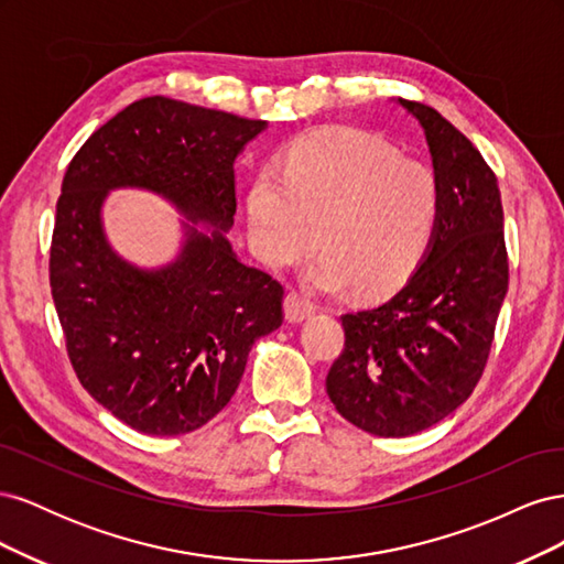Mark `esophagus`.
<instances>
[{
  "mask_svg": "<svg viewBox=\"0 0 564 564\" xmlns=\"http://www.w3.org/2000/svg\"><path fill=\"white\" fill-rule=\"evenodd\" d=\"M313 313H315V305L308 299H303L296 292H289L286 294V299H284V317L289 322L299 324L303 319H308Z\"/></svg>",
  "mask_w": 564,
  "mask_h": 564,
  "instance_id": "34e87169",
  "label": "esophagus"
}]
</instances>
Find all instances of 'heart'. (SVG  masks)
I'll list each match as a JSON object with an SVG mask.
<instances>
[{
	"label": "heart",
	"mask_w": 564,
	"mask_h": 564,
	"mask_svg": "<svg viewBox=\"0 0 564 564\" xmlns=\"http://www.w3.org/2000/svg\"><path fill=\"white\" fill-rule=\"evenodd\" d=\"M442 214L435 169L406 160L371 133L324 129L301 139L284 172L265 166L247 197L249 242L270 265L303 259L319 237L324 251L311 286L381 296L412 275Z\"/></svg>",
	"instance_id": "b5f03b06"
}]
</instances>
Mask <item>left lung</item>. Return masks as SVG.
Returning a JSON list of instances; mask_svg holds the SVG:
<instances>
[{"instance_id":"8db88e82","label":"left lung","mask_w":564,"mask_h":564,"mask_svg":"<svg viewBox=\"0 0 564 564\" xmlns=\"http://www.w3.org/2000/svg\"><path fill=\"white\" fill-rule=\"evenodd\" d=\"M398 106L429 143L440 224L395 296L340 317L346 348L327 373L336 412L379 437L416 435L470 398L508 292L497 176L437 110L402 98Z\"/></svg>"}]
</instances>
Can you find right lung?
I'll return each mask as SVG.
<instances>
[{
	"mask_svg": "<svg viewBox=\"0 0 564 564\" xmlns=\"http://www.w3.org/2000/svg\"><path fill=\"white\" fill-rule=\"evenodd\" d=\"M265 127L150 96L94 131L67 166L51 296L79 383L133 431L202 429L235 395L251 346L282 324V284L245 265L226 237L235 160ZM129 186L184 216L172 262L135 267L109 245L105 202Z\"/></svg>",
	"mask_w": 564,
	"mask_h": 564,
	"instance_id": "right-lung-1",
	"label": "right lung"
}]
</instances>
